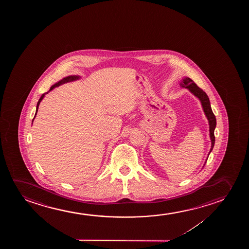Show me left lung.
I'll return each mask as SVG.
<instances>
[{
  "mask_svg": "<svg viewBox=\"0 0 249 249\" xmlns=\"http://www.w3.org/2000/svg\"><path fill=\"white\" fill-rule=\"evenodd\" d=\"M179 85L182 88L187 89L193 95L196 96L201 101L202 109H203V111H204L205 115H206L207 118H208V123H209V135H210V140H211V149H210V151L208 153V156H209V154L211 153V151L213 149V146H214V129L215 127H216V118H215L214 114L213 113V110H212L209 98L207 95V93L202 89H200L189 77H184ZM207 160H206V161H207Z\"/></svg>",
  "mask_w": 249,
  "mask_h": 249,
  "instance_id": "left-lung-1",
  "label": "left lung"
}]
</instances>
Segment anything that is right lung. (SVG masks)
<instances>
[{"mask_svg": "<svg viewBox=\"0 0 249 249\" xmlns=\"http://www.w3.org/2000/svg\"><path fill=\"white\" fill-rule=\"evenodd\" d=\"M80 78H81V76H79V75H69V76H66V77H65V78H63L62 80H60L59 82H57V83H55L54 85L52 86L51 89H50V90H49V92H50L51 90H53V89H55L56 87H58V86L62 85V84H65V83H66V82L76 81V80H78V79ZM48 92H46V93H48ZM46 93H43V94L41 95V98H40V99L38 100L37 106H36V114H35L34 118L36 117V113H37L39 105H40V103H41V100H42L43 98H44V96ZM33 121H34V119L32 120V123H33Z\"/></svg>", "mask_w": 249, "mask_h": 249, "instance_id": "add662e5", "label": "right lung"}]
</instances>
